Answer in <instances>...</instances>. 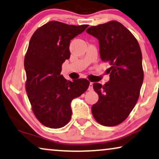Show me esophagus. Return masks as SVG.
<instances>
[{
  "label": "esophagus",
  "mask_w": 159,
  "mask_h": 159,
  "mask_svg": "<svg viewBox=\"0 0 159 159\" xmlns=\"http://www.w3.org/2000/svg\"><path fill=\"white\" fill-rule=\"evenodd\" d=\"M88 90L89 91H92L93 90V83L92 82H90V84H89V86Z\"/></svg>",
  "instance_id": "34e87169"
}]
</instances>
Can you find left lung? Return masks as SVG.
<instances>
[{
	"instance_id": "8db88e82",
	"label": "left lung",
	"mask_w": 159,
	"mask_h": 159,
	"mask_svg": "<svg viewBox=\"0 0 159 159\" xmlns=\"http://www.w3.org/2000/svg\"><path fill=\"white\" fill-rule=\"evenodd\" d=\"M88 34L97 38L103 61L108 62L109 82L93 83L99 100L91 107L97 122L111 127L125 121L135 107L143 82L142 54L138 40L117 21L91 26Z\"/></svg>"
}]
</instances>
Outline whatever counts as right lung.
I'll list each match as a JSON object with an SVG mask.
<instances>
[{"mask_svg":"<svg viewBox=\"0 0 159 159\" xmlns=\"http://www.w3.org/2000/svg\"><path fill=\"white\" fill-rule=\"evenodd\" d=\"M88 26L51 21L31 38L24 57L26 91L35 117L44 126L57 129L68 124L71 101L89 88L88 80L68 81L60 75L62 64L70 58V40Z\"/></svg>","mask_w":159,"mask_h":159,"instance_id":"obj_1","label":"right lung"}]
</instances>
